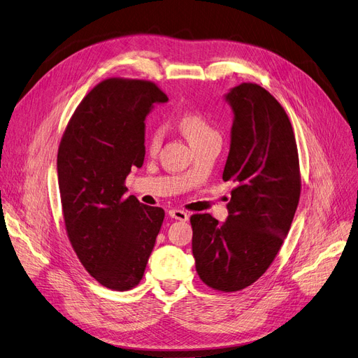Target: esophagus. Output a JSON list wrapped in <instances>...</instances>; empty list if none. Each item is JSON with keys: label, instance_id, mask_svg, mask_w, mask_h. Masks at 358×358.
<instances>
[{"label": "esophagus", "instance_id": "1", "mask_svg": "<svg viewBox=\"0 0 358 358\" xmlns=\"http://www.w3.org/2000/svg\"><path fill=\"white\" fill-rule=\"evenodd\" d=\"M169 216H170L171 219H176V220H180V222H187V220H189V214H188L187 211L178 210V208L170 210V211H169Z\"/></svg>", "mask_w": 358, "mask_h": 358}]
</instances>
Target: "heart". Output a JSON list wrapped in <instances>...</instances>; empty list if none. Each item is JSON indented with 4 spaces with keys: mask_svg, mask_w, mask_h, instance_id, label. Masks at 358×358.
<instances>
[{
    "mask_svg": "<svg viewBox=\"0 0 358 358\" xmlns=\"http://www.w3.org/2000/svg\"><path fill=\"white\" fill-rule=\"evenodd\" d=\"M179 126L183 131V134L189 139L191 144H195V142L204 141L210 136L217 135L216 129H214V127L210 124V122L199 113H185L179 120ZM162 139H163L162 129H152L148 134V139H147V145L150 151L159 150L162 145Z\"/></svg>",
    "mask_w": 358,
    "mask_h": 358,
    "instance_id": "1",
    "label": "heart"
}]
</instances>
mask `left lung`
<instances>
[{"label":"left lung","instance_id":"1","mask_svg":"<svg viewBox=\"0 0 358 358\" xmlns=\"http://www.w3.org/2000/svg\"><path fill=\"white\" fill-rule=\"evenodd\" d=\"M234 123L223 180L236 188L219 222L194 214L195 268L210 288L234 292L268 268L287 238L301 192L292 124L260 85L241 83L224 94Z\"/></svg>","mask_w":358,"mask_h":358}]
</instances>
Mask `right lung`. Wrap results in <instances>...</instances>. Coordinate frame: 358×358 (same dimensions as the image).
<instances>
[{"instance_id":"obj_1","label":"right lung","mask_w":358,"mask_h":358,"mask_svg":"<svg viewBox=\"0 0 358 358\" xmlns=\"http://www.w3.org/2000/svg\"><path fill=\"white\" fill-rule=\"evenodd\" d=\"M167 95L147 80L106 79L82 99L62 138L57 173L67 236L104 287L132 289L159 235L164 210L126 196L124 180L145 157V117Z\"/></svg>"}]
</instances>
